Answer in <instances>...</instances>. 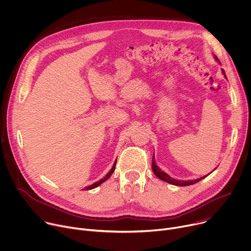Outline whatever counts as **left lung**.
<instances>
[{
	"label": "left lung",
	"mask_w": 251,
	"mask_h": 251,
	"mask_svg": "<svg viewBox=\"0 0 251 251\" xmlns=\"http://www.w3.org/2000/svg\"><path fill=\"white\" fill-rule=\"evenodd\" d=\"M215 58L219 61V59H218V57L217 56H215ZM220 62V61H219ZM222 71H223V74L225 75V77L226 78V73H225V70L224 69H222ZM152 170H153V173L159 178V179H161V180H163V181H165V182H167V183H170V184H173V185H176V186H189V185H193V184H195V183H197V182H199V181H201L202 179H204L205 177H207V176H204V177H201V178H199V179H196V180H189V181H181V180H176V179H173L172 177H170L168 174H166L165 172H163L162 170H160V168L156 165V163H155V160H154V155L152 156Z\"/></svg>",
	"instance_id": "1"
}]
</instances>
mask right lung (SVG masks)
Returning a JSON list of instances; mask_svg holds the SVG:
<instances>
[{"label": "right lung", "instance_id": "1", "mask_svg": "<svg viewBox=\"0 0 251 251\" xmlns=\"http://www.w3.org/2000/svg\"><path fill=\"white\" fill-rule=\"evenodd\" d=\"M116 163H117V160L115 161V163H114V166L112 167V169L110 170V172L103 178V179H101V180H99V181H97L96 183H94V184H92V185H90V186H88V187H85L84 189L85 190H92V189H94V188H96V187H98L99 185H101L103 182H105L107 179H109L110 178V176L113 174V172L115 171V167H116Z\"/></svg>", "mask_w": 251, "mask_h": 251}]
</instances>
